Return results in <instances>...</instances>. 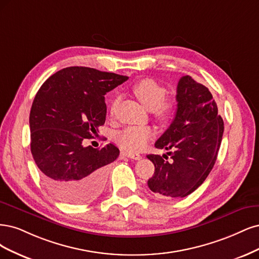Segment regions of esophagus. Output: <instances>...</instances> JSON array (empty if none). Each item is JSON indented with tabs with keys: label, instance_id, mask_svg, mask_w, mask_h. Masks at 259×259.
<instances>
[{
	"label": "esophagus",
	"instance_id": "34e87169",
	"mask_svg": "<svg viewBox=\"0 0 259 259\" xmlns=\"http://www.w3.org/2000/svg\"><path fill=\"white\" fill-rule=\"evenodd\" d=\"M126 156H127L128 158H131V159H135V160H140L141 158H142V156H141V155H139V154H135V153H130V152L126 153Z\"/></svg>",
	"mask_w": 259,
	"mask_h": 259
}]
</instances>
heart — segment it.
<instances>
[{"instance_id":"heart-1","label":"heart","mask_w":259,"mask_h":259,"mask_svg":"<svg viewBox=\"0 0 259 259\" xmlns=\"http://www.w3.org/2000/svg\"><path fill=\"white\" fill-rule=\"evenodd\" d=\"M133 94L149 111L160 120H168L175 111V102L171 99H165V88L151 78H144L137 81L132 87ZM118 101L114 100L111 104V115L116 111ZM154 137L153 128L148 126H132L120 131L116 141L129 152H141Z\"/></svg>"}]
</instances>
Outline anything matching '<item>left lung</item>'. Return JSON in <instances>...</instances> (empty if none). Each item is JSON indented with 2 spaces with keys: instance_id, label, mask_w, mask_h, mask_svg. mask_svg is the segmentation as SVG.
I'll list each match as a JSON object with an SVG mask.
<instances>
[{
  "instance_id": "8db88e82",
  "label": "left lung",
  "mask_w": 259,
  "mask_h": 259,
  "mask_svg": "<svg viewBox=\"0 0 259 259\" xmlns=\"http://www.w3.org/2000/svg\"><path fill=\"white\" fill-rule=\"evenodd\" d=\"M178 108L170 127L156 141L171 156L147 155L155 173L147 185L158 196L183 198L195 191L207 178L218 158L224 121L213 96L189 75L177 88Z\"/></svg>"
}]
</instances>
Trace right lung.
Listing matches in <instances>:
<instances>
[{
    "label": "right lung",
    "mask_w": 259,
    "mask_h": 259,
    "mask_svg": "<svg viewBox=\"0 0 259 259\" xmlns=\"http://www.w3.org/2000/svg\"><path fill=\"white\" fill-rule=\"evenodd\" d=\"M129 77L86 66H70L49 77L30 112L31 153L52 193L68 203L81 204L102 193L107 165L119 149L85 147L106 117L104 96Z\"/></svg>",
    "instance_id": "1"
}]
</instances>
